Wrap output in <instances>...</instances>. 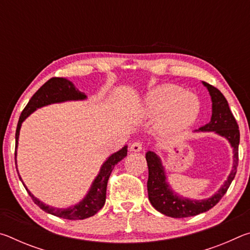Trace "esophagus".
Listing matches in <instances>:
<instances>
[{
    "label": "esophagus",
    "instance_id": "esophagus-1",
    "mask_svg": "<svg viewBox=\"0 0 250 250\" xmlns=\"http://www.w3.org/2000/svg\"><path fill=\"white\" fill-rule=\"evenodd\" d=\"M130 149H131V151H133V152L141 151L142 150V143H140V142H133L132 145H131Z\"/></svg>",
    "mask_w": 250,
    "mask_h": 250
}]
</instances>
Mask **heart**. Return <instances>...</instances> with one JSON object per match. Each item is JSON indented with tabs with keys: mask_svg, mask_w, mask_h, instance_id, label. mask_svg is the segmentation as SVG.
Segmentation results:
<instances>
[{
	"mask_svg": "<svg viewBox=\"0 0 250 250\" xmlns=\"http://www.w3.org/2000/svg\"><path fill=\"white\" fill-rule=\"evenodd\" d=\"M143 105L147 115H160V128L167 132L188 128L201 112L200 99L176 84H161L154 88L146 95Z\"/></svg>",
	"mask_w": 250,
	"mask_h": 250,
	"instance_id": "heart-1",
	"label": "heart"
}]
</instances>
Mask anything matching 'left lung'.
Instances as JSON below:
<instances>
[{
  "label": "left lung",
  "instance_id": "1",
  "mask_svg": "<svg viewBox=\"0 0 250 250\" xmlns=\"http://www.w3.org/2000/svg\"><path fill=\"white\" fill-rule=\"evenodd\" d=\"M203 84L207 88L211 98V118L208 124L195 131L215 132L225 138L232 147L234 163H232L231 172L228 175L225 183L214 195L205 198V200H191V198L181 196L173 191L170 184L167 182L166 168L162 166L161 159L154 152L147 151L146 159L147 167H149L147 195H149L150 203L156 210L170 217H191L209 210L225 195L237 172L240 138L238 125H237L227 100L222 92L217 88L205 82H203Z\"/></svg>",
  "mask_w": 250,
  "mask_h": 250
}]
</instances>
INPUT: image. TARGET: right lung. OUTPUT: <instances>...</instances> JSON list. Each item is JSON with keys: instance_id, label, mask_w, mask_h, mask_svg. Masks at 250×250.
Segmentation results:
<instances>
[{"instance_id": "obj_1", "label": "right lung", "mask_w": 250, "mask_h": 250, "mask_svg": "<svg viewBox=\"0 0 250 250\" xmlns=\"http://www.w3.org/2000/svg\"><path fill=\"white\" fill-rule=\"evenodd\" d=\"M87 96L83 92L79 91L77 88L74 86V83L69 82L66 78H59L54 77L50 78L48 82H46L43 86H42L35 94L33 95L31 100L28 101L26 107L21 113V117L19 119L18 128H16L15 133V164H16V149H18L19 145V135L22 122L26 119V118L31 115L32 112L35 111L36 109L44 107V105H48L52 104L57 103H64V101H70V100H84ZM126 152H128V146H125L121 150L115 152L109 158L104 161L101 168L99 171V174L96 176V179L92 182L89 191H88L87 195L84 196L78 204L67 207V208H57V207H53L49 205L44 204L41 202L39 198H36L33 194L28 191L26 186L23 183L24 188H26L29 196L32 197L36 205H39L42 209L46 213L52 214L54 216L70 219V221H76V219H84L88 217L94 216V215L99 209L103 208L105 202V191H107V183L109 180V176L111 174L115 166L120 162L122 159L126 156ZM19 173V172H18Z\"/></svg>"}]
</instances>
